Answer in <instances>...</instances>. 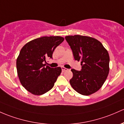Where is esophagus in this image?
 <instances>
[{
	"label": "esophagus",
	"mask_w": 124,
	"mask_h": 124,
	"mask_svg": "<svg viewBox=\"0 0 124 124\" xmlns=\"http://www.w3.org/2000/svg\"><path fill=\"white\" fill-rule=\"evenodd\" d=\"M61 68H62V72H65V71H66V70H68L67 69L65 68V67H63V66H62V67H61Z\"/></svg>",
	"instance_id": "esophagus-1"
}]
</instances>
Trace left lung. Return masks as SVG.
Segmentation results:
<instances>
[{
    "instance_id": "obj_1",
    "label": "left lung",
    "mask_w": 124,
    "mask_h": 124,
    "mask_svg": "<svg viewBox=\"0 0 124 124\" xmlns=\"http://www.w3.org/2000/svg\"><path fill=\"white\" fill-rule=\"evenodd\" d=\"M65 39L72 51L75 60L81 61L80 71L72 69L69 81L80 94L89 95L101 88L109 70V56L101 43L95 38L81 35L66 36Z\"/></svg>"
}]
</instances>
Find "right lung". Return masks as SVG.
Here are the masks:
<instances>
[{"label": "right lung", "instance_id": "add662e5", "mask_svg": "<svg viewBox=\"0 0 124 124\" xmlns=\"http://www.w3.org/2000/svg\"><path fill=\"white\" fill-rule=\"evenodd\" d=\"M64 40L61 36H43L24 45L16 60L20 82L31 93L44 94L54 86L62 72L61 67L46 66L47 58H52L55 48Z\"/></svg>", "mask_w": 124, "mask_h": 124}]
</instances>
